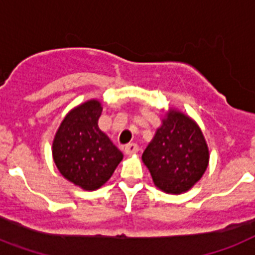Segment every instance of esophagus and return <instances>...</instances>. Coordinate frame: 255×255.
Returning <instances> with one entry per match:
<instances>
[{
	"label": "esophagus",
	"instance_id": "34e87169",
	"mask_svg": "<svg viewBox=\"0 0 255 255\" xmlns=\"http://www.w3.org/2000/svg\"><path fill=\"white\" fill-rule=\"evenodd\" d=\"M124 151L127 154H133L138 151L137 144H133V142H129V144L124 145Z\"/></svg>",
	"mask_w": 255,
	"mask_h": 255
}]
</instances>
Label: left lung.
I'll return each mask as SVG.
<instances>
[{"mask_svg": "<svg viewBox=\"0 0 255 255\" xmlns=\"http://www.w3.org/2000/svg\"><path fill=\"white\" fill-rule=\"evenodd\" d=\"M154 184L166 193L180 194L200 180L209 164V149L196 122L179 111L162 121L142 153Z\"/></svg>", "mask_w": 255, "mask_h": 255, "instance_id": "8db88e82", "label": "left lung"}]
</instances>
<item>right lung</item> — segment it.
Listing matches in <instances>:
<instances>
[{"mask_svg": "<svg viewBox=\"0 0 255 255\" xmlns=\"http://www.w3.org/2000/svg\"><path fill=\"white\" fill-rule=\"evenodd\" d=\"M101 104L85 102L66 115L53 141V158L63 176L85 190L104 185L123 159L122 151L98 128Z\"/></svg>", "mask_w": 255, "mask_h": 255, "instance_id": "1", "label": "right lung"}]
</instances>
